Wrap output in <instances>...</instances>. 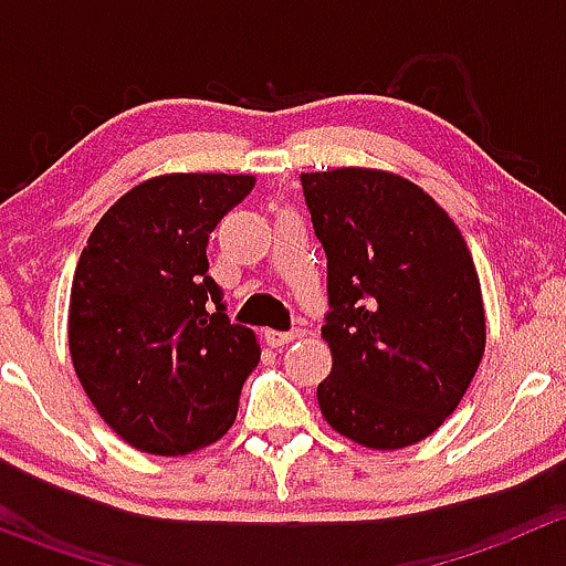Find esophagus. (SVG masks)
I'll list each match as a JSON object with an SVG mask.
<instances>
[{
  "instance_id": "obj_1",
  "label": "esophagus",
  "mask_w": 566,
  "mask_h": 566,
  "mask_svg": "<svg viewBox=\"0 0 566 566\" xmlns=\"http://www.w3.org/2000/svg\"><path fill=\"white\" fill-rule=\"evenodd\" d=\"M301 334H304L301 328H295V331H265V342L271 347H284V345H290L293 339H298Z\"/></svg>"
}]
</instances>
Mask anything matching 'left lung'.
Wrapping results in <instances>:
<instances>
[{"instance_id": "8db88e82", "label": "left lung", "mask_w": 566, "mask_h": 566, "mask_svg": "<svg viewBox=\"0 0 566 566\" xmlns=\"http://www.w3.org/2000/svg\"><path fill=\"white\" fill-rule=\"evenodd\" d=\"M301 186L328 260L334 364L319 410L367 449L424 441L454 413L488 342L465 238L430 193L384 169L304 172Z\"/></svg>"}]
</instances>
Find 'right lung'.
<instances>
[{"label":"right lung","mask_w":566,"mask_h":566,"mask_svg":"<svg viewBox=\"0 0 566 566\" xmlns=\"http://www.w3.org/2000/svg\"><path fill=\"white\" fill-rule=\"evenodd\" d=\"M251 188V175L150 177L106 210L78 256L73 369L101 419L139 452H197L235 421L260 342L224 315L208 238Z\"/></svg>","instance_id":"right-lung-1"}]
</instances>
